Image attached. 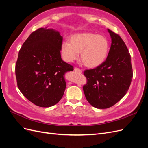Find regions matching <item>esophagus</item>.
Here are the masks:
<instances>
[{"instance_id":"obj_1","label":"esophagus","mask_w":148,"mask_h":148,"mask_svg":"<svg viewBox=\"0 0 148 148\" xmlns=\"http://www.w3.org/2000/svg\"><path fill=\"white\" fill-rule=\"evenodd\" d=\"M74 71H75V72H77V73H82V70H80L78 68H75L74 69Z\"/></svg>"}]
</instances>
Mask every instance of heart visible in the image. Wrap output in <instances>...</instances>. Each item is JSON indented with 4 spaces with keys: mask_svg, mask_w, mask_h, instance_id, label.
<instances>
[{
    "mask_svg": "<svg viewBox=\"0 0 148 148\" xmlns=\"http://www.w3.org/2000/svg\"><path fill=\"white\" fill-rule=\"evenodd\" d=\"M70 43L65 42L61 46L64 59L72 62L79 57L88 68H96L106 60L109 51L108 40L102 35L91 33H78L70 38Z\"/></svg>",
    "mask_w": 148,
    "mask_h": 148,
    "instance_id": "obj_1",
    "label": "heart"
}]
</instances>
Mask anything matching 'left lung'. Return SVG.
<instances>
[{
	"mask_svg": "<svg viewBox=\"0 0 148 148\" xmlns=\"http://www.w3.org/2000/svg\"><path fill=\"white\" fill-rule=\"evenodd\" d=\"M111 46L106 61L100 66L84 71L88 79L83 86L87 101L97 109H107L126 95L133 77L131 56L119 36L107 29Z\"/></svg>",
	"mask_w": 148,
	"mask_h": 148,
	"instance_id": "obj_1",
	"label": "left lung"
}]
</instances>
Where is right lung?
<instances>
[{"label": "right lung", "mask_w": 148, "mask_h": 148, "mask_svg": "<svg viewBox=\"0 0 148 148\" xmlns=\"http://www.w3.org/2000/svg\"><path fill=\"white\" fill-rule=\"evenodd\" d=\"M62 40L59 31L41 28L29 35L19 51L15 66L18 87L38 106L59 102L66 88L65 75L73 70L61 58Z\"/></svg>", "instance_id": "add662e5"}]
</instances>
